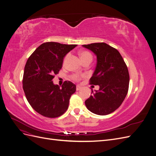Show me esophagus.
Listing matches in <instances>:
<instances>
[{"instance_id": "1", "label": "esophagus", "mask_w": 156, "mask_h": 156, "mask_svg": "<svg viewBox=\"0 0 156 156\" xmlns=\"http://www.w3.org/2000/svg\"><path fill=\"white\" fill-rule=\"evenodd\" d=\"M81 89V87H80L79 85H77V87H76L77 90H80Z\"/></svg>"}]
</instances>
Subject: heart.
Segmentation results:
<instances>
[{
  "label": "heart",
  "instance_id": "heart-1",
  "mask_svg": "<svg viewBox=\"0 0 156 156\" xmlns=\"http://www.w3.org/2000/svg\"><path fill=\"white\" fill-rule=\"evenodd\" d=\"M68 56H69V55H68L66 56V58ZM80 56H81V60L83 62V61H86V60H91L92 61V55H91L90 53V52L87 51H81V53H80ZM81 77H82L81 75L79 74H74L72 76V79L73 80H74V81H78L80 79H81Z\"/></svg>",
  "mask_w": 156,
  "mask_h": 156
}]
</instances>
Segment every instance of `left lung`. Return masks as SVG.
Masks as SVG:
<instances>
[{"label": "left lung", "mask_w": 156, "mask_h": 156, "mask_svg": "<svg viewBox=\"0 0 156 156\" xmlns=\"http://www.w3.org/2000/svg\"><path fill=\"white\" fill-rule=\"evenodd\" d=\"M83 46L97 56L90 84L100 86L96 92L92 90V96L85 101L86 107L94 114L108 115L121 105L128 92V69L119 51L108 44L101 42Z\"/></svg>", "instance_id": "1"}]
</instances>
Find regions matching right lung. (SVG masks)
I'll list each match as a JSON object with an SVG mask.
<instances>
[{
    "label": "right lung",
    "mask_w": 156,
    "mask_h": 156,
    "mask_svg": "<svg viewBox=\"0 0 156 156\" xmlns=\"http://www.w3.org/2000/svg\"><path fill=\"white\" fill-rule=\"evenodd\" d=\"M76 46L45 42L28 58L23 73V90L29 104L41 115L56 118L68 109L76 86L66 81L60 88L52 80L62 68L66 55Z\"/></svg>",
    "instance_id": "right-lung-1"
}]
</instances>
